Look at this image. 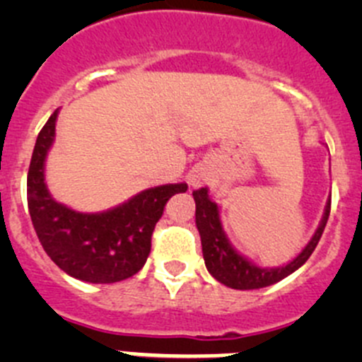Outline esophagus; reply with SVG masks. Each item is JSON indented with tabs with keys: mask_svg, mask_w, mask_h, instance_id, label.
Returning a JSON list of instances; mask_svg holds the SVG:
<instances>
[{
	"mask_svg": "<svg viewBox=\"0 0 362 362\" xmlns=\"http://www.w3.org/2000/svg\"><path fill=\"white\" fill-rule=\"evenodd\" d=\"M208 182V173L203 170H194L191 173V177H189V184L192 185V187H202Z\"/></svg>",
	"mask_w": 362,
	"mask_h": 362,
	"instance_id": "esophagus-1",
	"label": "esophagus"
}]
</instances>
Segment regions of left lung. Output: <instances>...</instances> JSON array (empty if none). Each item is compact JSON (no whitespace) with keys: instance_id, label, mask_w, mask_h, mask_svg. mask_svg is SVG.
I'll return each instance as SVG.
<instances>
[{"instance_id":"8db88e82","label":"left lung","mask_w":362,"mask_h":362,"mask_svg":"<svg viewBox=\"0 0 362 362\" xmlns=\"http://www.w3.org/2000/svg\"><path fill=\"white\" fill-rule=\"evenodd\" d=\"M196 202V226H198L199 236H202L203 257L206 269L215 280H218L224 286L231 289L250 291L268 287L272 284L280 282L282 279L289 276L296 269L301 268L312 252L315 250L320 236H322L324 228L327 224L331 211V199L326 204L324 217L317 228L315 235L308 242V245L301 250L298 257L293 259L289 264L279 266V268H259L249 259L240 255L238 252L233 249L222 229L221 217H218V206L208 198V189L202 187L198 191H192Z\"/></svg>"}]
</instances>
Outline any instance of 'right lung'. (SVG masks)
<instances>
[{
  "instance_id": "right-lung-1",
  "label": "right lung",
  "mask_w": 362,
  "mask_h": 362,
  "mask_svg": "<svg viewBox=\"0 0 362 362\" xmlns=\"http://www.w3.org/2000/svg\"><path fill=\"white\" fill-rule=\"evenodd\" d=\"M57 110L36 138L28 171V208L43 250L68 275L90 284H113L133 276L151 254L156 224L171 196L187 184L147 189L126 203L82 214L57 203L45 184V158L56 134Z\"/></svg>"
}]
</instances>
